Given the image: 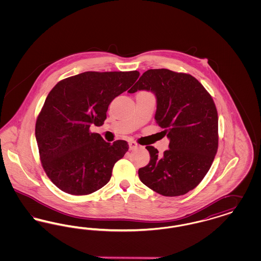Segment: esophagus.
<instances>
[{
    "label": "esophagus",
    "instance_id": "1",
    "mask_svg": "<svg viewBox=\"0 0 261 261\" xmlns=\"http://www.w3.org/2000/svg\"><path fill=\"white\" fill-rule=\"evenodd\" d=\"M137 147V143L136 142H134V141H130L129 142V149H135Z\"/></svg>",
    "mask_w": 261,
    "mask_h": 261
}]
</instances>
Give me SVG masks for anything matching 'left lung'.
<instances>
[{"instance_id": "1", "label": "left lung", "mask_w": 261, "mask_h": 261, "mask_svg": "<svg viewBox=\"0 0 261 261\" xmlns=\"http://www.w3.org/2000/svg\"><path fill=\"white\" fill-rule=\"evenodd\" d=\"M154 93L155 120L168 137L163 154L147 146L150 161L140 180L165 197L183 196L208 172L218 149V114L211 94L194 76L169 69H149L128 92Z\"/></svg>"}]
</instances>
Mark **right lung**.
Returning a JSON list of instances; mask_svg holds the SVG:
<instances>
[{"label": "right lung", "instance_id": "right-lung-1", "mask_svg": "<svg viewBox=\"0 0 261 261\" xmlns=\"http://www.w3.org/2000/svg\"><path fill=\"white\" fill-rule=\"evenodd\" d=\"M139 75L137 70L86 71L62 79L50 90L38 115L35 136L42 166L62 192L85 196L111 180L128 143H107L90 127L103 124L112 99Z\"/></svg>", "mask_w": 261, "mask_h": 261}]
</instances>
